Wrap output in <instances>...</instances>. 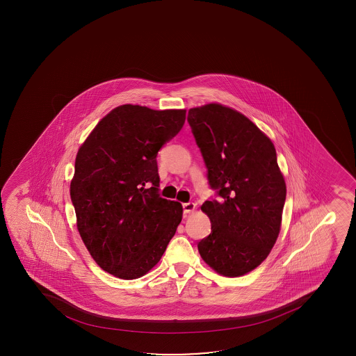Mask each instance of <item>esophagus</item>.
Masks as SVG:
<instances>
[{
    "label": "esophagus",
    "mask_w": 356,
    "mask_h": 356,
    "mask_svg": "<svg viewBox=\"0 0 356 356\" xmlns=\"http://www.w3.org/2000/svg\"><path fill=\"white\" fill-rule=\"evenodd\" d=\"M196 208V204L193 203V202H188V203H184L183 204V210H184L185 213H190L191 211H193Z\"/></svg>",
    "instance_id": "1"
}]
</instances>
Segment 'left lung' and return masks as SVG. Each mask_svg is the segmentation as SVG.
I'll use <instances>...</instances> for the list:
<instances>
[{
    "label": "left lung",
    "instance_id": "1",
    "mask_svg": "<svg viewBox=\"0 0 356 356\" xmlns=\"http://www.w3.org/2000/svg\"><path fill=\"white\" fill-rule=\"evenodd\" d=\"M188 122L218 197L200 208L211 222V233L198 242L200 257L217 273L240 277L267 258L279 235L286 185L277 152L250 119L228 106L193 108Z\"/></svg>",
    "mask_w": 356,
    "mask_h": 356
}]
</instances>
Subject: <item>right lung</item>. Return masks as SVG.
I'll list each match as a JSON object with an SVG mask.
<instances>
[{"mask_svg":"<svg viewBox=\"0 0 356 356\" xmlns=\"http://www.w3.org/2000/svg\"><path fill=\"white\" fill-rule=\"evenodd\" d=\"M185 114L118 106L78 151L70 186L78 232L97 265L115 277L147 273L181 221V204L160 197L156 156L183 128Z\"/></svg>","mask_w":356,"mask_h":356,"instance_id":"right-lung-1","label":"right lung"}]
</instances>
